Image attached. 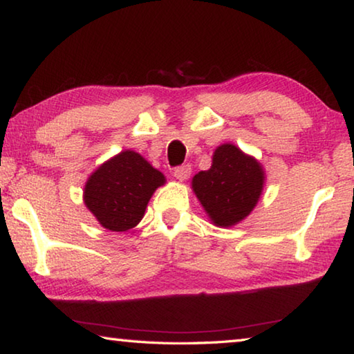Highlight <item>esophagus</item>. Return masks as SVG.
Returning <instances> with one entry per match:
<instances>
[{"mask_svg": "<svg viewBox=\"0 0 354 354\" xmlns=\"http://www.w3.org/2000/svg\"><path fill=\"white\" fill-rule=\"evenodd\" d=\"M173 176H175L178 181H185V179L190 176V165L176 167V169L173 170Z\"/></svg>", "mask_w": 354, "mask_h": 354, "instance_id": "1", "label": "esophagus"}]
</instances>
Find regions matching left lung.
I'll use <instances>...</instances> for the list:
<instances>
[{
    "instance_id": "8db88e82",
    "label": "left lung",
    "mask_w": 354,
    "mask_h": 354,
    "mask_svg": "<svg viewBox=\"0 0 354 354\" xmlns=\"http://www.w3.org/2000/svg\"><path fill=\"white\" fill-rule=\"evenodd\" d=\"M263 181L262 165L254 158L232 143H225L215 149L211 169L192 179V189L212 223L227 227L253 211Z\"/></svg>"
}]
</instances>
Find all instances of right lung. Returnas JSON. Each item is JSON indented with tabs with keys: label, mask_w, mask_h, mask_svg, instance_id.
<instances>
[{
	"label": "right lung",
	"mask_w": 354,
	"mask_h": 354,
	"mask_svg": "<svg viewBox=\"0 0 354 354\" xmlns=\"http://www.w3.org/2000/svg\"><path fill=\"white\" fill-rule=\"evenodd\" d=\"M164 184L162 173L127 149L92 173L84 187V203L101 226L123 232L143 218L154 190Z\"/></svg>",
	"instance_id": "add662e5"
}]
</instances>
